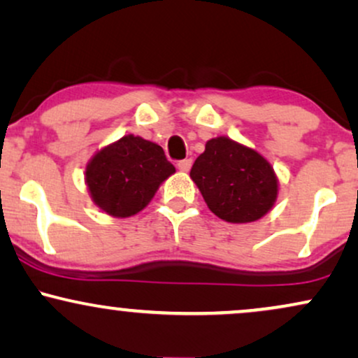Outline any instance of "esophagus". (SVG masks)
I'll list each match as a JSON object with an SVG mask.
<instances>
[{"label": "esophagus", "instance_id": "esophagus-1", "mask_svg": "<svg viewBox=\"0 0 358 358\" xmlns=\"http://www.w3.org/2000/svg\"><path fill=\"white\" fill-rule=\"evenodd\" d=\"M176 166H178L180 171H188L192 169V160H189V158H187V160H180L178 164H176Z\"/></svg>", "mask_w": 358, "mask_h": 358}]
</instances>
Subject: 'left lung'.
Masks as SVG:
<instances>
[{
    "instance_id": "left-lung-1",
    "label": "left lung",
    "mask_w": 358,
    "mask_h": 358,
    "mask_svg": "<svg viewBox=\"0 0 358 358\" xmlns=\"http://www.w3.org/2000/svg\"><path fill=\"white\" fill-rule=\"evenodd\" d=\"M189 176L208 208L228 223L262 218L278 198V178L269 162L228 137L208 140Z\"/></svg>"
}]
</instances>
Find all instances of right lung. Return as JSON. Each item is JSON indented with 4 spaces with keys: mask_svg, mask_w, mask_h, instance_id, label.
Returning a JSON list of instances; mask_svg holds the SVG:
<instances>
[{
    "mask_svg": "<svg viewBox=\"0 0 358 358\" xmlns=\"http://www.w3.org/2000/svg\"><path fill=\"white\" fill-rule=\"evenodd\" d=\"M175 166L164 148L142 137L125 135L97 152L85 169L90 196L115 218H129L143 210Z\"/></svg>",
    "mask_w": 358,
    "mask_h": 358,
    "instance_id": "add662e5",
    "label": "right lung"
}]
</instances>
